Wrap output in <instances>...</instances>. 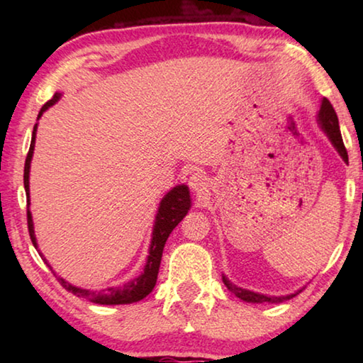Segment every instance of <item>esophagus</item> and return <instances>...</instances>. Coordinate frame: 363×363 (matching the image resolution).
I'll return each mask as SVG.
<instances>
[{
  "instance_id": "1",
  "label": "esophagus",
  "mask_w": 363,
  "mask_h": 363,
  "mask_svg": "<svg viewBox=\"0 0 363 363\" xmlns=\"http://www.w3.org/2000/svg\"><path fill=\"white\" fill-rule=\"evenodd\" d=\"M190 186H192L194 190L196 192H201V190L206 189V177L200 173H195L190 176Z\"/></svg>"
}]
</instances>
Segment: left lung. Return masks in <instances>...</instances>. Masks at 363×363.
<instances>
[{
  "label": "left lung",
  "mask_w": 363,
  "mask_h": 363,
  "mask_svg": "<svg viewBox=\"0 0 363 363\" xmlns=\"http://www.w3.org/2000/svg\"><path fill=\"white\" fill-rule=\"evenodd\" d=\"M318 121H320L322 130L327 133V136L330 138L331 144L335 145V149L337 150V153H340L344 162L347 163V150H346V147H344L342 138H341L340 123H337L336 112H335V108H333V106H331L328 99L322 101L320 112H318ZM223 281H224V285L227 286V290L232 291L237 298H240L243 301H248V303H266V301H281V299H285V298H269V296H264V294H257V293H253V291L243 290V288L230 284V281L227 280L225 277H223ZM291 296H294V294H291ZM291 296H286V298L290 299Z\"/></svg>",
  "instance_id": "left-lung-1"
}]
</instances>
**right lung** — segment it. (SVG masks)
I'll return each instance as SVG.
<instances>
[{
    "label": "right lung",
    "instance_id": "add662e5",
    "mask_svg": "<svg viewBox=\"0 0 363 363\" xmlns=\"http://www.w3.org/2000/svg\"><path fill=\"white\" fill-rule=\"evenodd\" d=\"M57 99H59V94L54 96L51 101H48L45 106L41 107L38 118L43 115V112H45L48 107H51ZM35 136H36V125L33 126L32 144H30V149L26 158V167H23V187H26V192H27V206L30 205L28 173H30V162H32V155L35 149ZM189 208H190V195H189V189L186 186H176L162 200V203H160V208H158L155 227H153L150 253H149V257H147L145 269L143 275H139L138 279H134L133 281H130V284H125L123 286H116V288H107V290H102V291L83 290V288L73 286L69 284V281L57 277L59 284L62 285L67 291L77 294L79 298H86L88 301H91V303H96V304H131L145 298L157 284L158 269H160V262H162L164 243H167L169 233L173 232L174 227L181 223L184 216H186ZM27 224H28L30 238H32V242L36 248L33 220H32V213H30V210H27Z\"/></svg>",
    "mask_w": 363,
    "mask_h": 363
}]
</instances>
